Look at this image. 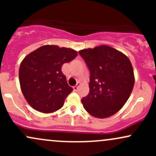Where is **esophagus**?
I'll return each mask as SVG.
<instances>
[{
  "label": "esophagus",
  "mask_w": 156,
  "mask_h": 156,
  "mask_svg": "<svg viewBox=\"0 0 156 156\" xmlns=\"http://www.w3.org/2000/svg\"><path fill=\"white\" fill-rule=\"evenodd\" d=\"M79 85H80V83H77V84L76 86H75V87H73V89H74V91L75 92H76L77 90H78V87H79Z\"/></svg>",
  "instance_id": "1"
}]
</instances>
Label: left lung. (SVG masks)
<instances>
[{
	"instance_id": "1",
	"label": "left lung",
	"mask_w": 156,
	"mask_h": 156,
	"mask_svg": "<svg viewBox=\"0 0 156 156\" xmlns=\"http://www.w3.org/2000/svg\"><path fill=\"white\" fill-rule=\"evenodd\" d=\"M89 72V92L81 99L83 108L98 118L114 115L122 108L134 85L129 58L107 45L79 51Z\"/></svg>"
}]
</instances>
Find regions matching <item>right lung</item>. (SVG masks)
Masks as SVG:
<instances>
[{"label":"right lung","instance_id":"add662e5","mask_svg":"<svg viewBox=\"0 0 156 156\" xmlns=\"http://www.w3.org/2000/svg\"><path fill=\"white\" fill-rule=\"evenodd\" d=\"M77 55L70 48L44 45L23 59L19 69L20 83L32 108L42 113H51L63 106L73 89L68 85L62 67Z\"/></svg>","mask_w":156,"mask_h":156}]
</instances>
